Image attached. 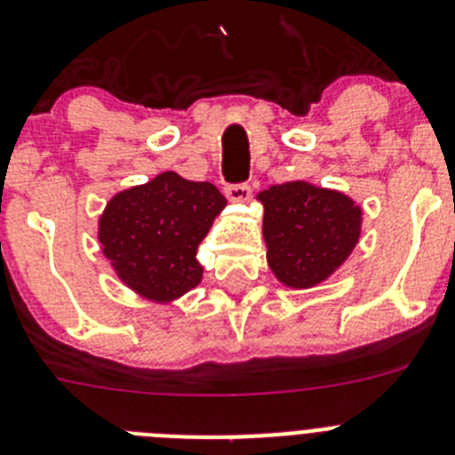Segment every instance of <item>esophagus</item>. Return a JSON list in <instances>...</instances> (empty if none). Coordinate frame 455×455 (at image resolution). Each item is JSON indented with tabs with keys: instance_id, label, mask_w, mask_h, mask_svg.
I'll return each mask as SVG.
<instances>
[{
	"instance_id": "1",
	"label": "esophagus",
	"mask_w": 455,
	"mask_h": 455,
	"mask_svg": "<svg viewBox=\"0 0 455 455\" xmlns=\"http://www.w3.org/2000/svg\"><path fill=\"white\" fill-rule=\"evenodd\" d=\"M225 196L232 200V203H245L252 196V187L248 182H225Z\"/></svg>"
}]
</instances>
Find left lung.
Segmentation results:
<instances>
[{
  "mask_svg": "<svg viewBox=\"0 0 455 455\" xmlns=\"http://www.w3.org/2000/svg\"><path fill=\"white\" fill-rule=\"evenodd\" d=\"M266 257L275 277L309 289L339 268L361 235V207L340 191L295 180L261 191Z\"/></svg>",
  "mask_w": 455,
  "mask_h": 455,
  "instance_id": "left-lung-1",
  "label": "left lung"
}]
</instances>
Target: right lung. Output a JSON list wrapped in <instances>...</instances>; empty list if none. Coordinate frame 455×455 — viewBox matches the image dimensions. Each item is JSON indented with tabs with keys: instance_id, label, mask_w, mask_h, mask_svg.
<instances>
[{
	"instance_id": "right-lung-1",
	"label": "right lung",
	"mask_w": 455,
	"mask_h": 455,
	"mask_svg": "<svg viewBox=\"0 0 455 455\" xmlns=\"http://www.w3.org/2000/svg\"><path fill=\"white\" fill-rule=\"evenodd\" d=\"M228 200L212 182L173 171L116 194L99 220L103 255L116 275L151 299H173L203 277L198 245Z\"/></svg>"
}]
</instances>
